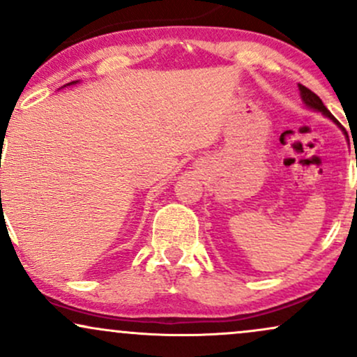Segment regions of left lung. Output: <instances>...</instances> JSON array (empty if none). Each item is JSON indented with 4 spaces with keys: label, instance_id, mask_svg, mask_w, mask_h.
Listing matches in <instances>:
<instances>
[{
    "label": "left lung",
    "instance_id": "8db88e82",
    "mask_svg": "<svg viewBox=\"0 0 357 357\" xmlns=\"http://www.w3.org/2000/svg\"><path fill=\"white\" fill-rule=\"evenodd\" d=\"M298 90H301L302 100L305 102V105H307V107H310V109H314V110H319V112H322L324 116H326V117L333 119V121L335 122V124H339V122L335 121V119H334L333 114H331L329 110H327L326 105L322 104V100L319 99L317 96H315V93L312 92V90H310V89H307V87H304V85H301V84H298Z\"/></svg>",
    "mask_w": 357,
    "mask_h": 357
}]
</instances>
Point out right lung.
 Returning <instances> with one entry per match:
<instances>
[{"label":"right lung","instance_id":"right-lung-1","mask_svg":"<svg viewBox=\"0 0 357 357\" xmlns=\"http://www.w3.org/2000/svg\"><path fill=\"white\" fill-rule=\"evenodd\" d=\"M73 84V82H70V84H68V85H72Z\"/></svg>","mask_w":357,"mask_h":357}]
</instances>
